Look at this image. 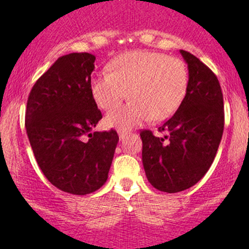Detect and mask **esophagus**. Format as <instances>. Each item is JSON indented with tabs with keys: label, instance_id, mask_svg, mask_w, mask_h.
I'll return each instance as SVG.
<instances>
[{
	"label": "esophagus",
	"instance_id": "obj_1",
	"mask_svg": "<svg viewBox=\"0 0 249 249\" xmlns=\"http://www.w3.org/2000/svg\"><path fill=\"white\" fill-rule=\"evenodd\" d=\"M118 134H119V139H120V140H124L125 136H126V135H127V132L120 131V130H119V131H118Z\"/></svg>",
	"mask_w": 249,
	"mask_h": 249
}]
</instances>
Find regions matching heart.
I'll list each match as a JSON object with an SVG mask.
<instances>
[{"instance_id":"1","label":"heart","mask_w":249,"mask_h":249,"mask_svg":"<svg viewBox=\"0 0 249 249\" xmlns=\"http://www.w3.org/2000/svg\"><path fill=\"white\" fill-rule=\"evenodd\" d=\"M109 71L95 73L90 82L92 99L109 110L129 96L132 101L110 110L105 118L109 127L127 130L153 118L171 117L182 104L188 87L184 62L155 52H132L115 57Z\"/></svg>"}]
</instances>
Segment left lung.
<instances>
[{"label": "left lung", "mask_w": 249, "mask_h": 249, "mask_svg": "<svg viewBox=\"0 0 249 249\" xmlns=\"http://www.w3.org/2000/svg\"><path fill=\"white\" fill-rule=\"evenodd\" d=\"M189 80L177 112L159 127L162 136L141 131L142 162L155 189L178 193L196 184L212 165L224 130L218 78L189 52L180 50Z\"/></svg>", "instance_id": "left-lung-1"}]
</instances>
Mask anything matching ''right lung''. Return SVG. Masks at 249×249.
<instances>
[{
	"label": "right lung",
	"instance_id": "obj_1",
	"mask_svg": "<svg viewBox=\"0 0 249 249\" xmlns=\"http://www.w3.org/2000/svg\"><path fill=\"white\" fill-rule=\"evenodd\" d=\"M95 59L89 53L59 57L32 87L25 113L39 169L53 185L73 195L106 183L119 141L113 129L92 131L102 118L90 90Z\"/></svg>",
	"mask_w": 249,
	"mask_h": 249
}]
</instances>
